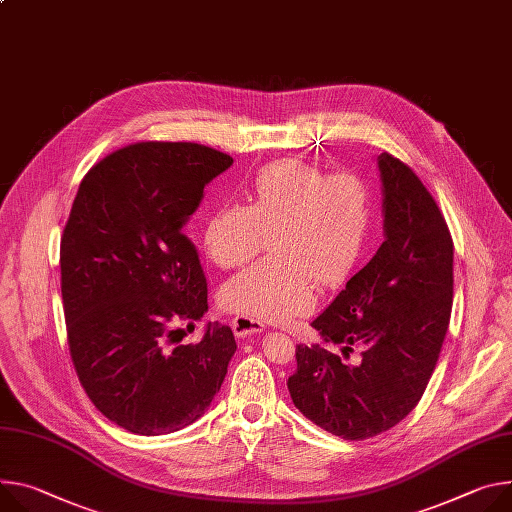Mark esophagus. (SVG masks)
Wrapping results in <instances>:
<instances>
[{"instance_id": "esophagus-1", "label": "esophagus", "mask_w": 512, "mask_h": 512, "mask_svg": "<svg viewBox=\"0 0 512 512\" xmlns=\"http://www.w3.org/2000/svg\"><path fill=\"white\" fill-rule=\"evenodd\" d=\"M230 327H232V333H235L237 337L257 335V333L265 331V324L261 320H255V318H249V316H235V318H232Z\"/></svg>"}]
</instances>
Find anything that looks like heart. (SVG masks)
I'll return each mask as SVG.
<instances>
[{
    "instance_id": "heart-1",
    "label": "heart",
    "mask_w": 512,
    "mask_h": 512,
    "mask_svg": "<svg viewBox=\"0 0 512 512\" xmlns=\"http://www.w3.org/2000/svg\"><path fill=\"white\" fill-rule=\"evenodd\" d=\"M374 198L353 173L327 175L320 167L286 159L263 167L249 190V204L222 202L204 222V247L218 267H237L269 243L273 253L224 284L226 310L255 320L282 322L308 312L314 277L339 284L359 265Z\"/></svg>"
}]
</instances>
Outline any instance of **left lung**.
<instances>
[{"mask_svg": "<svg viewBox=\"0 0 512 512\" xmlns=\"http://www.w3.org/2000/svg\"><path fill=\"white\" fill-rule=\"evenodd\" d=\"M384 192V243L312 320L324 343L361 345L347 365L320 345L296 347L288 380L296 408L347 441L376 437L418 404L433 376L453 304V241L418 179L390 153L378 157Z\"/></svg>", "mask_w": 512, "mask_h": 512, "instance_id": "obj_1", "label": "left lung"}]
</instances>
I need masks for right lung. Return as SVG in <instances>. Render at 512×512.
Here are the masks:
<instances>
[{"label":"right lung","instance_id":"obj_1","mask_svg":"<svg viewBox=\"0 0 512 512\" xmlns=\"http://www.w3.org/2000/svg\"><path fill=\"white\" fill-rule=\"evenodd\" d=\"M232 157L198 143H134L87 171L61 237V294L77 378L94 406L136 435L192 425L220 390L235 335L208 324V284L183 226Z\"/></svg>","mask_w":512,"mask_h":512}]
</instances>
